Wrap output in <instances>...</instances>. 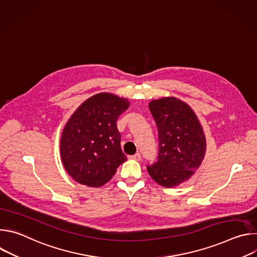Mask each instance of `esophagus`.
Listing matches in <instances>:
<instances>
[{"label": "esophagus", "mask_w": 257, "mask_h": 257, "mask_svg": "<svg viewBox=\"0 0 257 257\" xmlns=\"http://www.w3.org/2000/svg\"><path fill=\"white\" fill-rule=\"evenodd\" d=\"M128 159H129V160H134V161H140L141 156H140L139 154H135L134 156H129Z\"/></svg>", "instance_id": "obj_1"}]
</instances>
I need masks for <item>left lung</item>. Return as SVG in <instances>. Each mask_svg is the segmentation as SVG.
Masks as SVG:
<instances>
[{"instance_id":"8db88e82","label":"left lung","mask_w":257,"mask_h":257,"mask_svg":"<svg viewBox=\"0 0 257 257\" xmlns=\"http://www.w3.org/2000/svg\"><path fill=\"white\" fill-rule=\"evenodd\" d=\"M150 111L159 130V160L148 167L159 185L174 188L188 181L205 158L206 138L191 106L177 97L153 99Z\"/></svg>"}]
</instances>
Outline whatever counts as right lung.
Here are the masks:
<instances>
[{"mask_svg": "<svg viewBox=\"0 0 257 257\" xmlns=\"http://www.w3.org/2000/svg\"><path fill=\"white\" fill-rule=\"evenodd\" d=\"M129 104L125 97L100 92L84 100L71 115L62 131L60 155L72 179L88 187H100L127 160L116 123Z\"/></svg>", "mask_w": 257, "mask_h": 257, "instance_id": "1", "label": "right lung"}]
</instances>
